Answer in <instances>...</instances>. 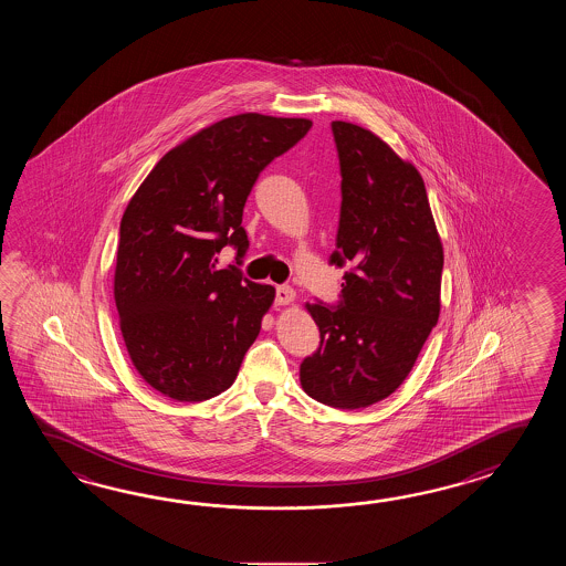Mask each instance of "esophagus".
Masks as SVG:
<instances>
[{
  "mask_svg": "<svg viewBox=\"0 0 566 566\" xmlns=\"http://www.w3.org/2000/svg\"><path fill=\"white\" fill-rule=\"evenodd\" d=\"M293 301H295V291L293 289L287 287V285H279L275 289V303L277 305H289Z\"/></svg>",
  "mask_w": 566,
  "mask_h": 566,
  "instance_id": "obj_1",
  "label": "esophagus"
}]
</instances>
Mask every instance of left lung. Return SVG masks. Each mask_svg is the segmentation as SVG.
<instances>
[{
  "label": "left lung",
  "instance_id": "left-lung-1",
  "mask_svg": "<svg viewBox=\"0 0 566 566\" xmlns=\"http://www.w3.org/2000/svg\"><path fill=\"white\" fill-rule=\"evenodd\" d=\"M342 174L336 307L307 303L319 348L301 361L303 390L334 409H364L405 382L441 312L443 244L417 168L360 125L334 120Z\"/></svg>",
  "mask_w": 566,
  "mask_h": 566
}]
</instances>
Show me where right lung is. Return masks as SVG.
Listing matches in <instances>:
<instances>
[{"instance_id": "1", "label": "right lung", "mask_w": 566, "mask_h": 566, "mask_svg": "<svg viewBox=\"0 0 566 566\" xmlns=\"http://www.w3.org/2000/svg\"><path fill=\"white\" fill-rule=\"evenodd\" d=\"M312 129L310 119L242 113L169 149L120 218L115 305L135 370L157 392L200 402L234 382L275 289L217 269L249 249L242 208L259 174Z\"/></svg>"}]
</instances>
